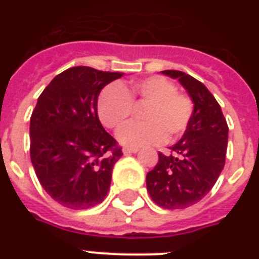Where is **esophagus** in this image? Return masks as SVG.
I'll list each match as a JSON object with an SVG mask.
<instances>
[{
  "label": "esophagus",
  "instance_id": "esophagus-1",
  "mask_svg": "<svg viewBox=\"0 0 259 259\" xmlns=\"http://www.w3.org/2000/svg\"><path fill=\"white\" fill-rule=\"evenodd\" d=\"M138 148H123V154H130V153H137Z\"/></svg>",
  "mask_w": 259,
  "mask_h": 259
}]
</instances>
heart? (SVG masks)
<instances>
[{"label": "heart", "instance_id": "obj_1", "mask_svg": "<svg viewBox=\"0 0 259 259\" xmlns=\"http://www.w3.org/2000/svg\"><path fill=\"white\" fill-rule=\"evenodd\" d=\"M132 105H145L141 123H130L117 134L118 141L130 148L156 145L183 134L192 117L193 103L177 93L170 80L161 76L142 79L133 84H111L98 99V115L109 129H119L129 119Z\"/></svg>", "mask_w": 259, "mask_h": 259}]
</instances>
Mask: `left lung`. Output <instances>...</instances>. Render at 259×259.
Returning <instances> with one entry per match:
<instances>
[{"instance_id":"obj_1","label":"left lung","mask_w":259,"mask_h":259,"mask_svg":"<svg viewBox=\"0 0 259 259\" xmlns=\"http://www.w3.org/2000/svg\"><path fill=\"white\" fill-rule=\"evenodd\" d=\"M161 74L179 80L192 101L193 111L183 137L170 146L172 154L158 153V162L146 175V188L162 208H187L211 191L223 170L229 126L203 83L181 71Z\"/></svg>"}]
</instances>
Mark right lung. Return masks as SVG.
Returning a JSON list of instances; mask_svg holds the SVG:
<instances>
[{
    "label": "right lung",
    "mask_w": 259,
    "mask_h": 259,
    "mask_svg": "<svg viewBox=\"0 0 259 259\" xmlns=\"http://www.w3.org/2000/svg\"><path fill=\"white\" fill-rule=\"evenodd\" d=\"M122 76L71 67L38 97L30 117V160L42 188L67 208L95 207L109 192L122 150L99 121L98 97Z\"/></svg>",
    "instance_id": "add662e5"
}]
</instances>
